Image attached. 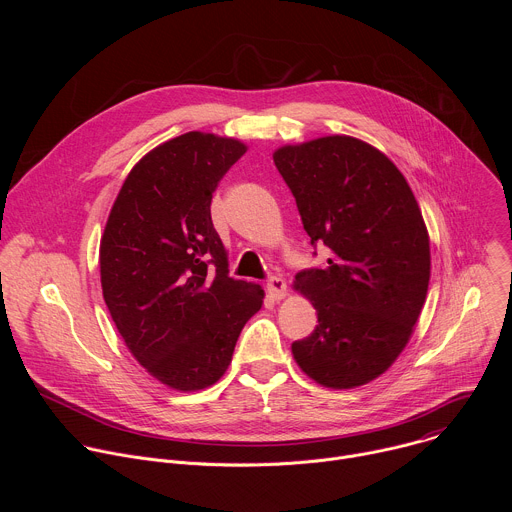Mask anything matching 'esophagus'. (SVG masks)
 I'll return each mask as SVG.
<instances>
[{"instance_id": "1", "label": "esophagus", "mask_w": 512, "mask_h": 512, "mask_svg": "<svg viewBox=\"0 0 512 512\" xmlns=\"http://www.w3.org/2000/svg\"><path fill=\"white\" fill-rule=\"evenodd\" d=\"M267 294H269V298H273V300L285 298V294H287V283H285V279L279 277V275L269 277V281H267Z\"/></svg>"}]
</instances>
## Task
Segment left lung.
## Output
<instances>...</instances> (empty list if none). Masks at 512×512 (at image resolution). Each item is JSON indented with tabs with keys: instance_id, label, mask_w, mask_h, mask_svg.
Listing matches in <instances>:
<instances>
[{
	"instance_id": "8db88e82",
	"label": "left lung",
	"mask_w": 512,
	"mask_h": 512,
	"mask_svg": "<svg viewBox=\"0 0 512 512\" xmlns=\"http://www.w3.org/2000/svg\"><path fill=\"white\" fill-rule=\"evenodd\" d=\"M273 162L310 243L330 251L324 267L296 275L318 326L291 352L324 387L369 383L401 354L425 302L429 237L417 200L385 154L348 135L285 145Z\"/></svg>"
}]
</instances>
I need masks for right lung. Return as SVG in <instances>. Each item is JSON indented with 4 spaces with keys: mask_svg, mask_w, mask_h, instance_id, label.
<instances>
[{
    "mask_svg": "<svg viewBox=\"0 0 512 512\" xmlns=\"http://www.w3.org/2000/svg\"><path fill=\"white\" fill-rule=\"evenodd\" d=\"M247 152L231 137L188 131L143 156L125 178L101 239V285L131 354L164 385L221 379L263 289L229 277L210 202Z\"/></svg>",
    "mask_w": 512,
    "mask_h": 512,
    "instance_id": "add662e5",
    "label": "right lung"
}]
</instances>
